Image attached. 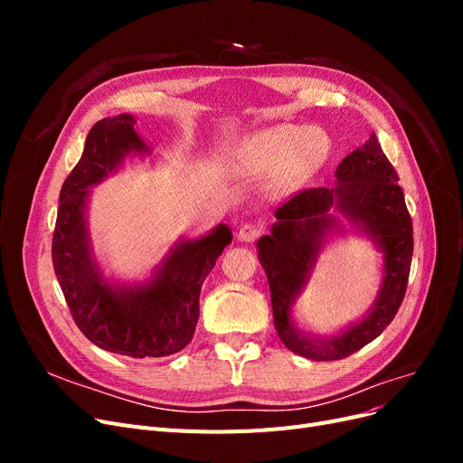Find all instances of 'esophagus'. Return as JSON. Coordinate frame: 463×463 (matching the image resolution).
I'll return each instance as SVG.
<instances>
[{
	"label": "esophagus",
	"mask_w": 463,
	"mask_h": 463,
	"mask_svg": "<svg viewBox=\"0 0 463 463\" xmlns=\"http://www.w3.org/2000/svg\"><path fill=\"white\" fill-rule=\"evenodd\" d=\"M260 232H262V228L259 226V223H250V222H249V223H243V226L240 228V233H237V237H240L241 241L249 243V241L259 240Z\"/></svg>",
	"instance_id": "esophagus-1"
}]
</instances>
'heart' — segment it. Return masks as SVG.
Instances as JSON below:
<instances>
[{"label":"heart","mask_w":463,"mask_h":463,"mask_svg":"<svg viewBox=\"0 0 463 463\" xmlns=\"http://www.w3.org/2000/svg\"><path fill=\"white\" fill-rule=\"evenodd\" d=\"M328 154L330 138L325 131L282 123L243 138L230 164L241 174L278 170V185L289 187L315 174Z\"/></svg>","instance_id":"b5f03b06"}]
</instances>
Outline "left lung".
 Masks as SVG:
<instances>
[{"mask_svg": "<svg viewBox=\"0 0 463 463\" xmlns=\"http://www.w3.org/2000/svg\"><path fill=\"white\" fill-rule=\"evenodd\" d=\"M335 185L303 189L276 210L278 222L270 235H262L257 249L269 278L274 326L288 349L313 361H334L352 355L394 320L408 288L413 257V223L405 206L398 174L378 145L369 141L335 167ZM328 209L344 213L385 253L383 286L372 313L332 339H311L290 325L292 299L306 283L321 237L337 225Z\"/></svg>", "mask_w": 463, "mask_h": 463, "instance_id": "1", "label": "left lung"}]
</instances>
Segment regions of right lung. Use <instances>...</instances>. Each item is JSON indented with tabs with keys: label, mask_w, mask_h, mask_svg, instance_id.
Instances as JSON below:
<instances>
[{
	"label": "right lung",
	"mask_w": 463,
	"mask_h": 463,
	"mask_svg": "<svg viewBox=\"0 0 463 463\" xmlns=\"http://www.w3.org/2000/svg\"><path fill=\"white\" fill-rule=\"evenodd\" d=\"M133 125L129 114L94 123L60 193L52 260L75 325L92 344L135 359L165 357L193 340L203 282L232 243V232L220 223L201 240L179 241L143 286L106 282L92 257L85 206L89 187L100 184L129 152H148Z\"/></svg>",
	"instance_id": "1"
}]
</instances>
